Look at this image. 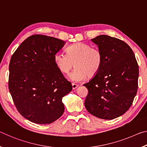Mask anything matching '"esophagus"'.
<instances>
[{"label":"esophagus","instance_id":"esophagus-1","mask_svg":"<svg viewBox=\"0 0 147 147\" xmlns=\"http://www.w3.org/2000/svg\"><path fill=\"white\" fill-rule=\"evenodd\" d=\"M72 86H73V89H76L78 87V86L77 85V84H72Z\"/></svg>","mask_w":147,"mask_h":147}]
</instances>
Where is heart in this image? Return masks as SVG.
I'll use <instances>...</instances> for the list:
<instances>
[{"label": "heart", "mask_w": 147, "mask_h": 147, "mask_svg": "<svg viewBox=\"0 0 147 147\" xmlns=\"http://www.w3.org/2000/svg\"><path fill=\"white\" fill-rule=\"evenodd\" d=\"M54 60L58 70L64 74H68L75 67L70 79L79 82L87 76L93 77L97 74L102 64L103 57L99 49L92 48L87 43H78L67 49V54L62 53L55 54Z\"/></svg>", "instance_id": "b5f03b06"}]
</instances>
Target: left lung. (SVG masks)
I'll list each match as a JSON object with an SVG mask.
<instances>
[{"instance_id": "8db88e82", "label": "left lung", "mask_w": 147, "mask_h": 147, "mask_svg": "<svg viewBox=\"0 0 147 147\" xmlns=\"http://www.w3.org/2000/svg\"><path fill=\"white\" fill-rule=\"evenodd\" d=\"M102 54L101 68L88 83L85 107L92 115L111 120L132 104L138 88L139 67L134 52L117 38L100 35L91 39Z\"/></svg>"}]
</instances>
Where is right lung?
<instances>
[{
    "mask_svg": "<svg viewBox=\"0 0 147 147\" xmlns=\"http://www.w3.org/2000/svg\"><path fill=\"white\" fill-rule=\"evenodd\" d=\"M65 44L53 37L33 35L11 56L9 90L19 112L32 123L51 124L64 112L62 98L73 88L57 68L54 56Z\"/></svg>",
    "mask_w": 147,
    "mask_h": 147,
    "instance_id": "add662e5",
    "label": "right lung"
}]
</instances>
